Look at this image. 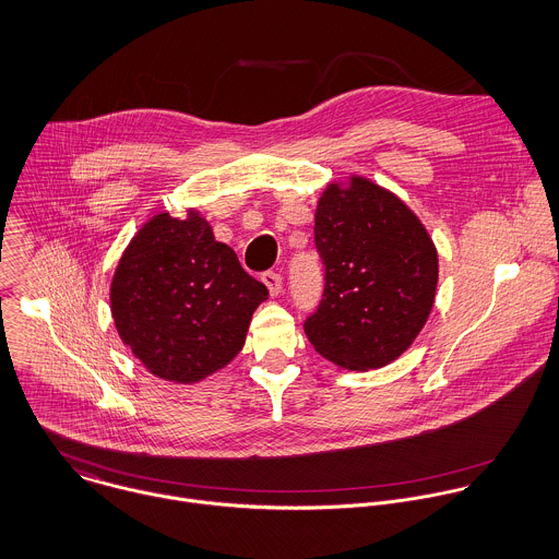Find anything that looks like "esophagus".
I'll list each match as a JSON object with an SVG mask.
<instances>
[{
	"instance_id": "obj_1",
	"label": "esophagus",
	"mask_w": 559,
	"mask_h": 559,
	"mask_svg": "<svg viewBox=\"0 0 559 559\" xmlns=\"http://www.w3.org/2000/svg\"><path fill=\"white\" fill-rule=\"evenodd\" d=\"M261 281L265 283V287L270 289L272 296H278L281 289H283V276L278 272H263Z\"/></svg>"
}]
</instances>
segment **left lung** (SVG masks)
I'll list each match as a JSON object with an SVG mask.
<instances>
[{
	"label": "left lung",
	"instance_id": "obj_1",
	"mask_svg": "<svg viewBox=\"0 0 559 559\" xmlns=\"http://www.w3.org/2000/svg\"><path fill=\"white\" fill-rule=\"evenodd\" d=\"M316 248L324 263L320 307L305 320L311 345L345 369H378L428 322L439 281L437 248L391 192L354 177L322 194Z\"/></svg>",
	"mask_w": 559,
	"mask_h": 559
}]
</instances>
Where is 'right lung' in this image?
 Listing matches in <instances>:
<instances>
[{
	"instance_id": "obj_1",
	"label": "right lung",
	"mask_w": 559,
	"mask_h": 559,
	"mask_svg": "<svg viewBox=\"0 0 559 559\" xmlns=\"http://www.w3.org/2000/svg\"><path fill=\"white\" fill-rule=\"evenodd\" d=\"M267 287L197 212L157 214L122 252L110 302L120 338L157 378L192 384L243 347Z\"/></svg>"
}]
</instances>
